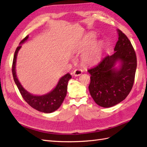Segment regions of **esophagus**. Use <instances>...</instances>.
<instances>
[{"label":"esophagus","instance_id":"34e87169","mask_svg":"<svg viewBox=\"0 0 147 147\" xmlns=\"http://www.w3.org/2000/svg\"><path fill=\"white\" fill-rule=\"evenodd\" d=\"M82 72L83 71L81 69H76L73 71V74L74 76H78L82 74Z\"/></svg>","mask_w":147,"mask_h":147}]
</instances>
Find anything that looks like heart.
<instances>
[{
  "label": "heart",
  "mask_w": 147,
  "mask_h": 147,
  "mask_svg": "<svg viewBox=\"0 0 147 147\" xmlns=\"http://www.w3.org/2000/svg\"><path fill=\"white\" fill-rule=\"evenodd\" d=\"M94 36L89 35L85 37L79 44V49L85 50L82 55L83 61L86 64H95L98 62L102 57L103 45L100 42H93Z\"/></svg>",
  "instance_id": "1"
}]
</instances>
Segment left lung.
I'll return each instance as SVG.
<instances>
[{"label":"left lung","instance_id":"1","mask_svg":"<svg viewBox=\"0 0 147 147\" xmlns=\"http://www.w3.org/2000/svg\"><path fill=\"white\" fill-rule=\"evenodd\" d=\"M118 41L114 53L106 55L99 63L88 69L91 74L88 86L90 93L96 104L111 107L126 98L135 82L137 66L136 55L126 35L117 30ZM121 65L115 68L116 62Z\"/></svg>","mask_w":147,"mask_h":147}]
</instances>
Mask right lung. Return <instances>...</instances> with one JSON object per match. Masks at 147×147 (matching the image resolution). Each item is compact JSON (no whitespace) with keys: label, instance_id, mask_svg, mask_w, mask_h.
Here are the masks:
<instances>
[{"label":"right lung","instance_id":"1","mask_svg":"<svg viewBox=\"0 0 147 147\" xmlns=\"http://www.w3.org/2000/svg\"><path fill=\"white\" fill-rule=\"evenodd\" d=\"M28 38V35L22 40L20 44L23 43L26 41ZM21 47V45H19L16 50L12 65V76H13L14 82L18 86L21 95L28 105L40 112H44V113H51V112L57 110L60 107L65 96H66L67 84L69 80L71 78V75L67 73L62 76L59 80L55 88L47 94L41 96H36L31 94L22 86L18 80L16 73V62L17 55Z\"/></svg>","mask_w":147,"mask_h":147}]
</instances>
